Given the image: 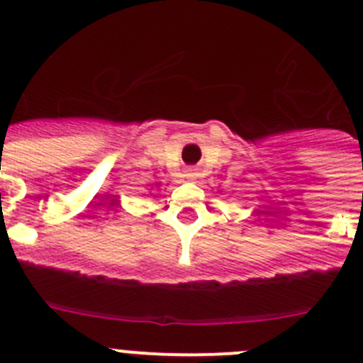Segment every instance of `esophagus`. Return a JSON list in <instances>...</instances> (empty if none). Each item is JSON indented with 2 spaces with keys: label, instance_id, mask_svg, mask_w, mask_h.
<instances>
[{
  "label": "esophagus",
  "instance_id": "obj_1",
  "mask_svg": "<svg viewBox=\"0 0 363 363\" xmlns=\"http://www.w3.org/2000/svg\"><path fill=\"white\" fill-rule=\"evenodd\" d=\"M185 178H187L189 182H194V179L198 178L196 169H187V171H185Z\"/></svg>",
  "mask_w": 363,
  "mask_h": 363
}]
</instances>
